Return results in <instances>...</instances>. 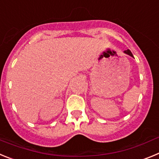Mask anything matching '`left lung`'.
<instances>
[{"instance_id":"obj_1","label":"left lung","mask_w":159,"mask_h":159,"mask_svg":"<svg viewBox=\"0 0 159 159\" xmlns=\"http://www.w3.org/2000/svg\"><path fill=\"white\" fill-rule=\"evenodd\" d=\"M124 53H126V54L129 55V56H130V57H133V55H132L131 52H130V50H129V49H127V50H126V51H124Z\"/></svg>"}]
</instances>
